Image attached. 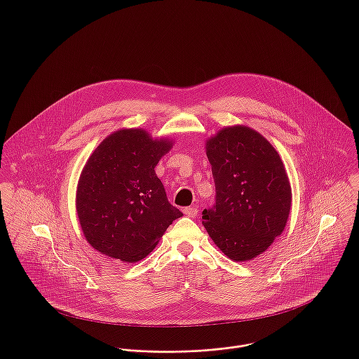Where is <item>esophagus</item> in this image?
<instances>
[{
    "mask_svg": "<svg viewBox=\"0 0 359 359\" xmlns=\"http://www.w3.org/2000/svg\"><path fill=\"white\" fill-rule=\"evenodd\" d=\"M184 212L185 215L191 217V218H195L198 215V207L196 205H191V207H185L184 208Z\"/></svg>",
    "mask_w": 359,
    "mask_h": 359,
    "instance_id": "1",
    "label": "esophagus"
}]
</instances>
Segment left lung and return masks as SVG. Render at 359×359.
<instances>
[{"label":"left lung","mask_w":359,"mask_h":359,"mask_svg":"<svg viewBox=\"0 0 359 359\" xmlns=\"http://www.w3.org/2000/svg\"><path fill=\"white\" fill-rule=\"evenodd\" d=\"M215 202L203 225L218 249L233 261L265 252L285 229L292 189L273 147L249 127H228L207 142Z\"/></svg>","instance_id":"obj_1"}]
</instances>
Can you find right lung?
<instances>
[{
  "instance_id": "right-lung-1",
  "label": "right lung",
  "mask_w": 359,
  "mask_h": 359,
  "mask_svg": "<svg viewBox=\"0 0 359 359\" xmlns=\"http://www.w3.org/2000/svg\"><path fill=\"white\" fill-rule=\"evenodd\" d=\"M144 130L109 135L88 158L77 187V214L88 243L104 256L135 262L148 256L182 212L154 172L170 151Z\"/></svg>"
}]
</instances>
